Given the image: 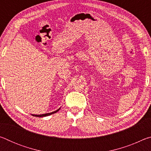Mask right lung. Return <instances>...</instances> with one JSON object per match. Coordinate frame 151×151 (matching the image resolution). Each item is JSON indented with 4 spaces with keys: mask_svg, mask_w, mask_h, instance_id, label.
I'll use <instances>...</instances> for the list:
<instances>
[{
    "mask_svg": "<svg viewBox=\"0 0 151 151\" xmlns=\"http://www.w3.org/2000/svg\"><path fill=\"white\" fill-rule=\"evenodd\" d=\"M60 108H59L58 109H57V111H53V112H49V113H46V114H32V116H37V117H43V116H49V115H50V114H54V113H56V112H58V111H59L60 110Z\"/></svg>",
    "mask_w": 151,
    "mask_h": 151,
    "instance_id": "1",
    "label": "right lung"
}]
</instances>
